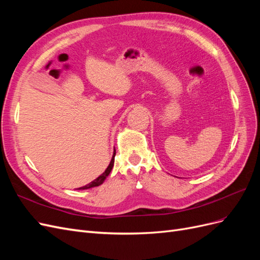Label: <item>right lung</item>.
Here are the masks:
<instances>
[{
    "instance_id": "add662e5",
    "label": "right lung",
    "mask_w": 260,
    "mask_h": 260,
    "mask_svg": "<svg viewBox=\"0 0 260 260\" xmlns=\"http://www.w3.org/2000/svg\"><path fill=\"white\" fill-rule=\"evenodd\" d=\"M115 155H116V151L114 152V155H113V158H112V160H111V164L108 165L107 169L103 172V174H102L99 178H96L94 181H92V182H90L89 184H86V185H84V186H82V187H79V190H86V188L94 187V186H99V185H101L102 183H103L104 180L106 179V177H107L109 174H111V171H112V169H113L114 160H115Z\"/></svg>"
}]
</instances>
